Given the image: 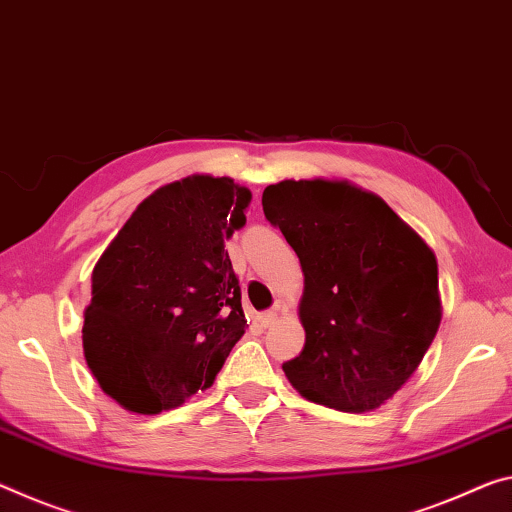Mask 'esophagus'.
I'll list each match as a JSON object with an SVG mask.
<instances>
[{
  "label": "esophagus",
  "mask_w": 512,
  "mask_h": 512,
  "mask_svg": "<svg viewBox=\"0 0 512 512\" xmlns=\"http://www.w3.org/2000/svg\"><path fill=\"white\" fill-rule=\"evenodd\" d=\"M257 321H259V323H262V326H264V328H271V326H273V323H275V321H278V312H275V310H269V312H262V314H259V316H257Z\"/></svg>",
  "instance_id": "esophagus-1"
}]
</instances>
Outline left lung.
Masks as SVG:
<instances>
[{"mask_svg": "<svg viewBox=\"0 0 512 512\" xmlns=\"http://www.w3.org/2000/svg\"><path fill=\"white\" fill-rule=\"evenodd\" d=\"M262 207L305 275V346L282 364L289 383L335 410L380 408L440 328L433 250L385 200L348 182L271 184Z\"/></svg>", "mask_w": 512, "mask_h": 512, "instance_id": "obj_1", "label": "left lung"}]
</instances>
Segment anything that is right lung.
<instances>
[{"label":"right lung","mask_w":512,"mask_h":512,"mask_svg":"<svg viewBox=\"0 0 512 512\" xmlns=\"http://www.w3.org/2000/svg\"><path fill=\"white\" fill-rule=\"evenodd\" d=\"M248 202L230 177L161 186L95 264L84 355L123 408L157 415L214 385L246 328L225 239L246 225Z\"/></svg>","instance_id":"add662e5"}]
</instances>
